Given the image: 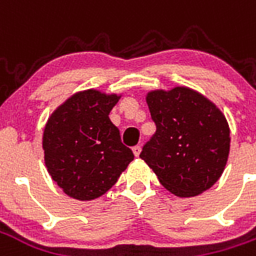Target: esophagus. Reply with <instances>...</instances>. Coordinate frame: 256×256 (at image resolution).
<instances>
[{
    "mask_svg": "<svg viewBox=\"0 0 256 256\" xmlns=\"http://www.w3.org/2000/svg\"><path fill=\"white\" fill-rule=\"evenodd\" d=\"M133 154L136 156H140V154H141V146H140V145H136V146H133Z\"/></svg>",
    "mask_w": 256,
    "mask_h": 256,
    "instance_id": "34e87169",
    "label": "esophagus"
}]
</instances>
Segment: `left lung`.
I'll return each instance as SVG.
<instances>
[{
	"instance_id": "1",
	"label": "left lung",
	"mask_w": 256,
	"mask_h": 256,
	"mask_svg": "<svg viewBox=\"0 0 256 256\" xmlns=\"http://www.w3.org/2000/svg\"><path fill=\"white\" fill-rule=\"evenodd\" d=\"M146 102L156 132L140 158L162 185L180 198L211 188L224 172L230 148V132L222 112L188 88L150 92Z\"/></svg>"
}]
</instances>
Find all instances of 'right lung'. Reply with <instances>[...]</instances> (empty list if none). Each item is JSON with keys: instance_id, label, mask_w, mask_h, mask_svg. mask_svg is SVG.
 <instances>
[{"instance_id": "right-lung-1", "label": "right lung", "mask_w": 256, "mask_h": 256, "mask_svg": "<svg viewBox=\"0 0 256 256\" xmlns=\"http://www.w3.org/2000/svg\"><path fill=\"white\" fill-rule=\"evenodd\" d=\"M118 100L86 90L70 97L48 120L42 138L48 172L71 198L104 194L134 159L108 116Z\"/></svg>"}]
</instances>
